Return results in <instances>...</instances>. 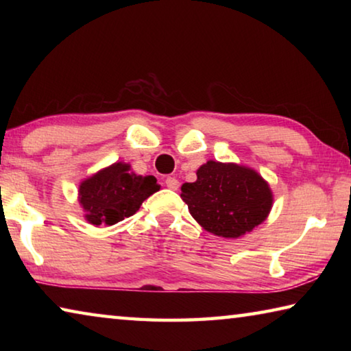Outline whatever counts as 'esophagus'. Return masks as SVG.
Here are the masks:
<instances>
[{
	"instance_id": "obj_1",
	"label": "esophagus",
	"mask_w": 351,
	"mask_h": 351,
	"mask_svg": "<svg viewBox=\"0 0 351 351\" xmlns=\"http://www.w3.org/2000/svg\"><path fill=\"white\" fill-rule=\"evenodd\" d=\"M165 186L170 190H178V187H180V181H178L175 176H169L167 180H165Z\"/></svg>"
}]
</instances>
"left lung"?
Masks as SVG:
<instances>
[{"mask_svg": "<svg viewBox=\"0 0 351 351\" xmlns=\"http://www.w3.org/2000/svg\"><path fill=\"white\" fill-rule=\"evenodd\" d=\"M181 198L201 228L223 239L251 232L272 207L269 184L255 170L234 162L201 165L197 181L181 186Z\"/></svg>", "mask_w": 351, "mask_h": 351, "instance_id": "1", "label": "left lung"}]
</instances>
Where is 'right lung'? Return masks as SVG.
I'll return each mask as SVG.
<instances>
[{"label":"right lung","instance_id":"add662e5","mask_svg":"<svg viewBox=\"0 0 351 351\" xmlns=\"http://www.w3.org/2000/svg\"><path fill=\"white\" fill-rule=\"evenodd\" d=\"M159 189L154 176L136 175L130 164L114 162L80 182L79 203L88 223L112 226L134 215Z\"/></svg>","mask_w":351,"mask_h":351}]
</instances>
